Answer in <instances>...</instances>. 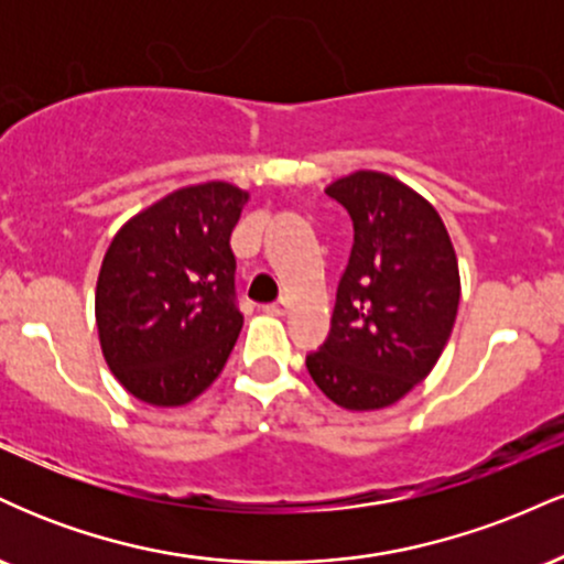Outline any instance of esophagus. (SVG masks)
<instances>
[{
    "mask_svg": "<svg viewBox=\"0 0 564 564\" xmlns=\"http://www.w3.org/2000/svg\"><path fill=\"white\" fill-rule=\"evenodd\" d=\"M289 310H291L289 300H278L275 304H268V307H264V313L275 315V318H283V315H289Z\"/></svg>",
    "mask_w": 564,
    "mask_h": 564,
    "instance_id": "obj_1",
    "label": "esophagus"
}]
</instances>
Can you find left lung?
I'll list each match as a JSON object with an SVG mask.
<instances>
[{
  "label": "left lung",
  "instance_id": "8db88e82",
  "mask_svg": "<svg viewBox=\"0 0 564 564\" xmlns=\"http://www.w3.org/2000/svg\"><path fill=\"white\" fill-rule=\"evenodd\" d=\"M352 217L332 332L307 371L332 403L379 411L430 377L456 323L462 278L443 217L413 187L358 170L326 187Z\"/></svg>",
  "mask_w": 564,
  "mask_h": 564
}]
</instances>
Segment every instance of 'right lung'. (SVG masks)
<instances>
[{"label": "right lung", "mask_w": 564, "mask_h": 564, "mask_svg": "<svg viewBox=\"0 0 564 564\" xmlns=\"http://www.w3.org/2000/svg\"><path fill=\"white\" fill-rule=\"evenodd\" d=\"M246 200L223 180L185 185L129 217L108 246L97 336L113 377L142 403H191L228 364L243 326L230 232Z\"/></svg>", "instance_id": "obj_1"}]
</instances>
